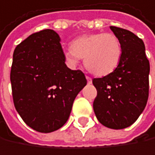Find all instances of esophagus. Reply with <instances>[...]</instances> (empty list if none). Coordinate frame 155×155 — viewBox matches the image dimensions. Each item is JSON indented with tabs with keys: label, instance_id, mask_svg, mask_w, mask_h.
<instances>
[{
	"label": "esophagus",
	"instance_id": "34e87169",
	"mask_svg": "<svg viewBox=\"0 0 155 155\" xmlns=\"http://www.w3.org/2000/svg\"><path fill=\"white\" fill-rule=\"evenodd\" d=\"M86 78H87V83H88V84H91V83H92V78H91L90 77L87 76V77H86Z\"/></svg>",
	"mask_w": 155,
	"mask_h": 155
}]
</instances>
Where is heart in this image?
<instances>
[{
	"instance_id": "heart-1",
	"label": "heart",
	"mask_w": 155,
	"mask_h": 155,
	"mask_svg": "<svg viewBox=\"0 0 155 155\" xmlns=\"http://www.w3.org/2000/svg\"><path fill=\"white\" fill-rule=\"evenodd\" d=\"M66 61L76 66L85 58L87 68L97 76H107L118 66L122 58L120 39L113 33L85 34L73 40L64 50Z\"/></svg>"
}]
</instances>
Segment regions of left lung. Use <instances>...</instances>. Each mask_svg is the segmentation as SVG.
<instances>
[{
  "label": "left lung",
  "instance_id": "obj_1",
  "mask_svg": "<svg viewBox=\"0 0 155 155\" xmlns=\"http://www.w3.org/2000/svg\"><path fill=\"white\" fill-rule=\"evenodd\" d=\"M110 29L120 39L122 58L112 73L93 79L97 91L93 108L103 125L124 129L137 120L146 106L150 64L142 39L127 30Z\"/></svg>",
  "mask_w": 155,
  "mask_h": 155
}]
</instances>
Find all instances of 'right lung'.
I'll return each instance as SVG.
<instances>
[{"label":"right lung","mask_w":155,"mask_h":155,"mask_svg":"<svg viewBox=\"0 0 155 155\" xmlns=\"http://www.w3.org/2000/svg\"><path fill=\"white\" fill-rule=\"evenodd\" d=\"M58 34L43 30L21 42L13 52L11 83L15 108L40 133H50L68 121L73 102L87 85L81 70L65 63Z\"/></svg>","instance_id":"obj_1"}]
</instances>
